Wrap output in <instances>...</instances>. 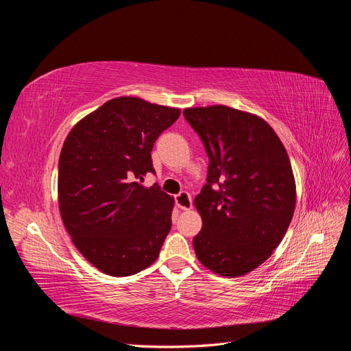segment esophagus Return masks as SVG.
Masks as SVG:
<instances>
[{
  "mask_svg": "<svg viewBox=\"0 0 351 351\" xmlns=\"http://www.w3.org/2000/svg\"><path fill=\"white\" fill-rule=\"evenodd\" d=\"M176 205L183 210L192 209V196H190L187 192H180L176 196Z\"/></svg>",
  "mask_w": 351,
  "mask_h": 351,
  "instance_id": "34e87169",
  "label": "esophagus"
}]
</instances>
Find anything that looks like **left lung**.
Here are the masks:
<instances>
[{
    "mask_svg": "<svg viewBox=\"0 0 351 351\" xmlns=\"http://www.w3.org/2000/svg\"><path fill=\"white\" fill-rule=\"evenodd\" d=\"M209 156L195 197L199 262L221 277L256 269L278 247L295 209V180L282 142L259 115L227 105L186 108Z\"/></svg>",
    "mask_w": 351,
    "mask_h": 351,
    "instance_id": "left-lung-1",
    "label": "left lung"
}]
</instances>
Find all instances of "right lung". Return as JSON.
<instances>
[{
	"label": "right lung",
	"instance_id": "obj_1",
	"mask_svg": "<svg viewBox=\"0 0 351 351\" xmlns=\"http://www.w3.org/2000/svg\"><path fill=\"white\" fill-rule=\"evenodd\" d=\"M180 112L119 97L83 117L66 137L58 161L61 219L74 246L104 274L127 277L159 256L174 197L142 182L155 173V141Z\"/></svg>",
	"mask_w": 351,
	"mask_h": 351
}]
</instances>
